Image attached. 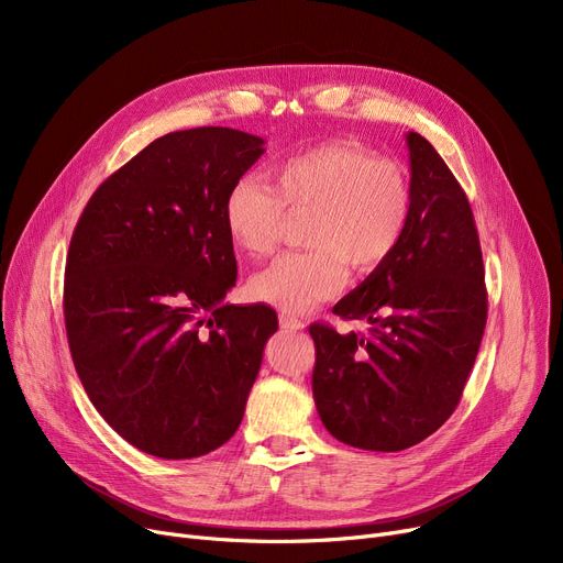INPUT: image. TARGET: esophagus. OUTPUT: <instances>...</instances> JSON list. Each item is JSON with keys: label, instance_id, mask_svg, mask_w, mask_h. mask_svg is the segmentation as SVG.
<instances>
[{"label": "esophagus", "instance_id": "1", "mask_svg": "<svg viewBox=\"0 0 563 563\" xmlns=\"http://www.w3.org/2000/svg\"><path fill=\"white\" fill-rule=\"evenodd\" d=\"M280 329H285V331H303L306 323H303L299 317L283 312V314H280Z\"/></svg>", "mask_w": 563, "mask_h": 563}]
</instances>
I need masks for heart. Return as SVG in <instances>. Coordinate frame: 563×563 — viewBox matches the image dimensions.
I'll use <instances>...</instances> for the list:
<instances>
[{"mask_svg": "<svg viewBox=\"0 0 563 563\" xmlns=\"http://www.w3.org/2000/svg\"><path fill=\"white\" fill-rule=\"evenodd\" d=\"M274 189L244 175L223 200L236 249L269 255L283 234L285 207L312 212L303 253H285L251 280L253 297L285 312H306L344 285L351 269L372 272L397 249L408 223L410 191L401 170L365 147L329 141L274 166Z\"/></svg>", "mask_w": 563, "mask_h": 563, "instance_id": "b5f03b06", "label": "heart"}]
</instances>
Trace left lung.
<instances>
[{
    "instance_id": "left-lung-1",
    "label": "left lung",
    "mask_w": 563,
    "mask_h": 563,
    "mask_svg": "<svg viewBox=\"0 0 563 563\" xmlns=\"http://www.w3.org/2000/svg\"><path fill=\"white\" fill-rule=\"evenodd\" d=\"M410 212L397 249L333 312L365 335L312 323V397L333 438L401 452L438 431L461 401L486 329L479 234L456 177L418 132L406 134Z\"/></svg>"
}]
</instances>
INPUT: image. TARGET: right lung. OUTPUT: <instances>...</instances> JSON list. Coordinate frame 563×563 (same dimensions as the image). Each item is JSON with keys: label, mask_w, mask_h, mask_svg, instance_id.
<instances>
[{"label": "right lung", "mask_w": 563, "mask_h": 563, "mask_svg": "<svg viewBox=\"0 0 563 563\" xmlns=\"http://www.w3.org/2000/svg\"><path fill=\"white\" fill-rule=\"evenodd\" d=\"M262 153L240 130L170 132L109 175L75 225L73 363L107 424L145 454L194 459L228 442L278 331L274 308L223 303L236 280L223 200Z\"/></svg>", "instance_id": "add662e5"}]
</instances>
